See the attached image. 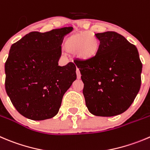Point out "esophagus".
Masks as SVG:
<instances>
[{"label": "esophagus", "mask_w": 150, "mask_h": 150, "mask_svg": "<svg viewBox=\"0 0 150 150\" xmlns=\"http://www.w3.org/2000/svg\"><path fill=\"white\" fill-rule=\"evenodd\" d=\"M76 74H77V78H78V79H80V78H81V73H80V71L78 68H77L76 69Z\"/></svg>", "instance_id": "obj_1"}]
</instances>
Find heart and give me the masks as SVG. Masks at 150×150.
Masks as SVG:
<instances>
[{
    "label": "heart",
    "mask_w": 150,
    "mask_h": 150,
    "mask_svg": "<svg viewBox=\"0 0 150 150\" xmlns=\"http://www.w3.org/2000/svg\"><path fill=\"white\" fill-rule=\"evenodd\" d=\"M64 48L69 53H76L82 60H88L97 54L100 42L91 32H81L69 36L65 42Z\"/></svg>",
    "instance_id": "b5f03b06"
}]
</instances>
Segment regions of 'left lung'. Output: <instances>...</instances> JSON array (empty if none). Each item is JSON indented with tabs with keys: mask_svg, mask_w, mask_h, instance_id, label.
Masks as SVG:
<instances>
[{
	"mask_svg": "<svg viewBox=\"0 0 150 150\" xmlns=\"http://www.w3.org/2000/svg\"><path fill=\"white\" fill-rule=\"evenodd\" d=\"M100 49L94 58L75 61L91 114L113 117L129 108L139 93L142 63L134 45L114 31L95 34Z\"/></svg>",
	"mask_w": 150,
	"mask_h": 150,
	"instance_id": "obj_1",
	"label": "left lung"
}]
</instances>
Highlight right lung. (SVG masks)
<instances>
[{"instance_id":"obj_1","label":"right lung","mask_w":150,"mask_h":150,"mask_svg":"<svg viewBox=\"0 0 150 150\" xmlns=\"http://www.w3.org/2000/svg\"><path fill=\"white\" fill-rule=\"evenodd\" d=\"M72 27L33 31L11 46L5 63V88L16 110L32 120L59 112L64 93L76 79V67L59 66L62 44Z\"/></svg>"}]
</instances>
